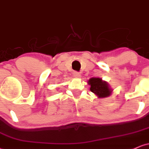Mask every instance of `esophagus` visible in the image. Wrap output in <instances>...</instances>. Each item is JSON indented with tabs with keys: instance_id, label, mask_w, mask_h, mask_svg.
<instances>
[{
	"instance_id": "obj_1",
	"label": "esophagus",
	"mask_w": 149,
	"mask_h": 149,
	"mask_svg": "<svg viewBox=\"0 0 149 149\" xmlns=\"http://www.w3.org/2000/svg\"><path fill=\"white\" fill-rule=\"evenodd\" d=\"M73 76L75 77H80V74L78 72H73Z\"/></svg>"
}]
</instances>
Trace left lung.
Instances as JSON below:
<instances>
[{"instance_id":"1","label":"left lung","mask_w":149,"mask_h":149,"mask_svg":"<svg viewBox=\"0 0 149 149\" xmlns=\"http://www.w3.org/2000/svg\"><path fill=\"white\" fill-rule=\"evenodd\" d=\"M88 84L90 85L91 92L95 94L98 98H104L109 97L112 92L108 83L105 81H102L101 78H91L88 81Z\"/></svg>"}]
</instances>
